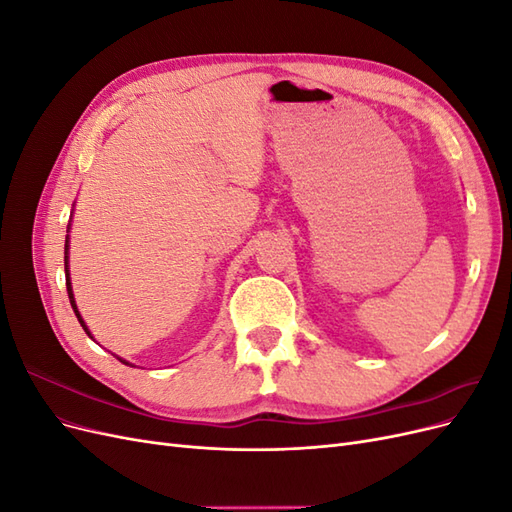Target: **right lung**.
<instances>
[{
	"label": "right lung",
	"mask_w": 512,
	"mask_h": 512,
	"mask_svg": "<svg viewBox=\"0 0 512 512\" xmlns=\"http://www.w3.org/2000/svg\"><path fill=\"white\" fill-rule=\"evenodd\" d=\"M68 232H70V224H68ZM68 252H70V235L66 237V256H64V260H66V288H68V297H70V305H72V309H74V314H76V318H79V322H81V327L85 329V333L94 339V335H91V331L87 329V324H85V320H83V316H81V312H79V307H76V301H74V292H72V282H70V262H68ZM117 359L123 363V365H132V363H128V361H123L121 356H117ZM134 367V365H132Z\"/></svg>",
	"instance_id": "right-lung-1"
}]
</instances>
